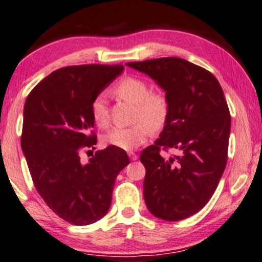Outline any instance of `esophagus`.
<instances>
[{
    "mask_svg": "<svg viewBox=\"0 0 262 262\" xmlns=\"http://www.w3.org/2000/svg\"><path fill=\"white\" fill-rule=\"evenodd\" d=\"M127 154H128V158H130L132 161L137 160V159H138V155H137V154H136V152H134V151H128V152H127Z\"/></svg>",
    "mask_w": 262,
    "mask_h": 262,
    "instance_id": "34e87169",
    "label": "esophagus"
}]
</instances>
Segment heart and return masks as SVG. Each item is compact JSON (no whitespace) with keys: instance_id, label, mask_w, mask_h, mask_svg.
Masks as SVG:
<instances>
[{"instance_id":"1","label":"heart","mask_w":262,"mask_h":262,"mask_svg":"<svg viewBox=\"0 0 262 262\" xmlns=\"http://www.w3.org/2000/svg\"><path fill=\"white\" fill-rule=\"evenodd\" d=\"M114 93L123 100L137 106L134 126L115 127L104 135V144L135 150L147 142L155 130L164 127L169 115V101L162 91H150V85L143 78L127 76L115 84ZM91 117L98 127L106 128L110 125V110L107 96L98 94L91 101Z\"/></svg>"}]
</instances>
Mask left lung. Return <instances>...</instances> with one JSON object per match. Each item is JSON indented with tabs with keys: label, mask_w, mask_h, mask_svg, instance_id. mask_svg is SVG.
Here are the masks:
<instances>
[{
	"label": "left lung",
	"mask_w": 262,
	"mask_h": 262,
	"mask_svg": "<svg viewBox=\"0 0 262 262\" xmlns=\"http://www.w3.org/2000/svg\"><path fill=\"white\" fill-rule=\"evenodd\" d=\"M126 64L156 80L169 101L160 138L139 158L145 203L156 218H189L207 205L226 167L231 115L224 91L209 71L179 57ZM168 148L180 155L164 158Z\"/></svg>",
	"instance_id": "left-lung-1"
}]
</instances>
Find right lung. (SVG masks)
<instances>
[{"instance_id":"add662e5","label":"right lung","mask_w":262,"mask_h":262,"mask_svg":"<svg viewBox=\"0 0 262 262\" xmlns=\"http://www.w3.org/2000/svg\"><path fill=\"white\" fill-rule=\"evenodd\" d=\"M124 66L79 64L54 71L31 90L24 106L21 149L32 182L47 206L64 222L89 225L106 215L119 172L128 165L123 149H95L91 101Z\"/></svg>"}]
</instances>
